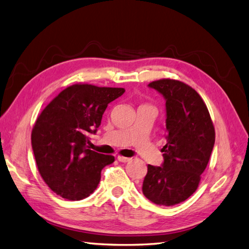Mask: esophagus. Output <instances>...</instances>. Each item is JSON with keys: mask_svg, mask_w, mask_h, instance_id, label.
I'll use <instances>...</instances> for the list:
<instances>
[{"mask_svg": "<svg viewBox=\"0 0 249 249\" xmlns=\"http://www.w3.org/2000/svg\"><path fill=\"white\" fill-rule=\"evenodd\" d=\"M117 160L119 162H123V163H126V162H129L130 161V158H125V157H120V156H118L117 157Z\"/></svg>", "mask_w": 249, "mask_h": 249, "instance_id": "esophagus-1", "label": "esophagus"}]
</instances>
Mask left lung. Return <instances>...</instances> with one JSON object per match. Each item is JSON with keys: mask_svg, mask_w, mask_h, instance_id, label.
<instances>
[{"mask_svg": "<svg viewBox=\"0 0 249 249\" xmlns=\"http://www.w3.org/2000/svg\"><path fill=\"white\" fill-rule=\"evenodd\" d=\"M166 100V145L162 166L148 165L142 194L160 206H175L197 190L215 142L206 103L185 83L162 79L148 85Z\"/></svg>", "mask_w": 249, "mask_h": 249, "instance_id": "left-lung-1", "label": "left lung"}]
</instances>
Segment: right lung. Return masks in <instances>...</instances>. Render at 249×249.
I'll return each instance as SVG.
<instances>
[{
    "mask_svg": "<svg viewBox=\"0 0 249 249\" xmlns=\"http://www.w3.org/2000/svg\"><path fill=\"white\" fill-rule=\"evenodd\" d=\"M124 88L74 84L60 91L38 116L32 131V148L43 181L68 200H81L97 189L101 170L113 156L88 149L107 104Z\"/></svg>",
    "mask_w": 249,
    "mask_h": 249,
    "instance_id": "obj_1",
    "label": "right lung"
}]
</instances>
